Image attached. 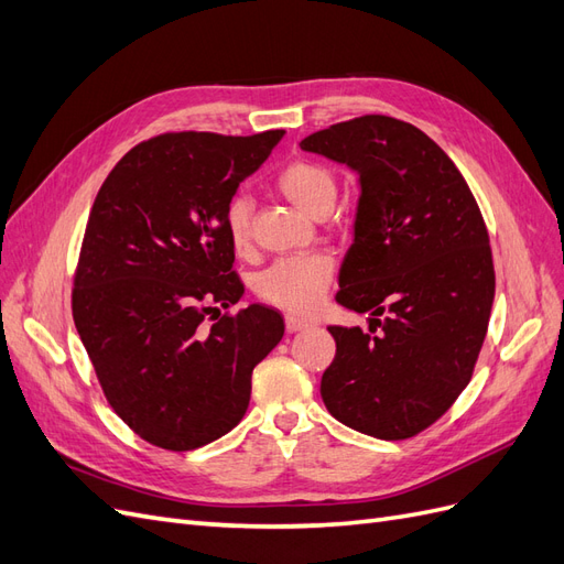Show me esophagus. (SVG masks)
Listing matches in <instances>:
<instances>
[{"label": "esophagus", "mask_w": 564, "mask_h": 564, "mask_svg": "<svg viewBox=\"0 0 564 564\" xmlns=\"http://www.w3.org/2000/svg\"><path fill=\"white\" fill-rule=\"evenodd\" d=\"M284 327H286L289 334H296V332H301V329H305V327H311V322H305V319L294 317V315H286V317H284Z\"/></svg>", "instance_id": "1"}]
</instances>
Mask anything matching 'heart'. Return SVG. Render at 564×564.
<instances>
[{
    "label": "heart",
    "mask_w": 564,
    "mask_h": 564,
    "mask_svg": "<svg viewBox=\"0 0 564 564\" xmlns=\"http://www.w3.org/2000/svg\"><path fill=\"white\" fill-rule=\"evenodd\" d=\"M278 191L311 216H324L336 202L338 183L327 166L311 160H296L278 174ZM251 214L253 207L247 197H235L226 214L228 240L237 253H247L251 247ZM334 263L324 253L289 256L265 268L256 280V294L268 305L280 311L305 315L315 311L332 282Z\"/></svg>",
    "instance_id": "1"
}]
</instances>
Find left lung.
Masks as SVG:
<instances>
[{
  "instance_id": "left-lung-1",
  "label": "left lung",
  "mask_w": 564,
  "mask_h": 564,
  "mask_svg": "<svg viewBox=\"0 0 564 564\" xmlns=\"http://www.w3.org/2000/svg\"><path fill=\"white\" fill-rule=\"evenodd\" d=\"M301 150L360 176L336 301L371 313L369 332L329 327L324 406L365 435L412 437L454 404L482 348L494 303L482 214L447 152L402 119L357 117L311 133Z\"/></svg>"
}]
</instances>
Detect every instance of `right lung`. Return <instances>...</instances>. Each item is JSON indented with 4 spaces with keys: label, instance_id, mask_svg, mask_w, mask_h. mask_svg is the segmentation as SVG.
<instances>
[{
    "label": "right lung",
    "instance_id": "right-lung-1",
    "mask_svg": "<svg viewBox=\"0 0 564 564\" xmlns=\"http://www.w3.org/2000/svg\"><path fill=\"white\" fill-rule=\"evenodd\" d=\"M282 135H158L131 148L94 199L75 327L115 414L150 445L187 452L232 431L253 367L284 336L280 313L259 303L220 317L245 294L228 207Z\"/></svg>",
    "mask_w": 564,
    "mask_h": 564
}]
</instances>
